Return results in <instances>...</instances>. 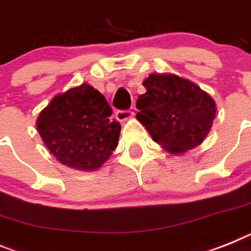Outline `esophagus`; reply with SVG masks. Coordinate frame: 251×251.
Returning a JSON list of instances; mask_svg holds the SVG:
<instances>
[{
    "instance_id": "1",
    "label": "esophagus",
    "mask_w": 251,
    "mask_h": 251,
    "mask_svg": "<svg viewBox=\"0 0 251 251\" xmlns=\"http://www.w3.org/2000/svg\"><path fill=\"white\" fill-rule=\"evenodd\" d=\"M133 115L134 113L132 110H117V113H115V118L119 122L128 121L130 118H133Z\"/></svg>"
}]
</instances>
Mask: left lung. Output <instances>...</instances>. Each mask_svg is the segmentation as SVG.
Wrapping results in <instances>:
<instances>
[{
  "instance_id": "8db88e82",
  "label": "left lung",
  "mask_w": 251,
  "mask_h": 251,
  "mask_svg": "<svg viewBox=\"0 0 251 251\" xmlns=\"http://www.w3.org/2000/svg\"><path fill=\"white\" fill-rule=\"evenodd\" d=\"M136 118L152 140L171 153H184L204 141L216 117V102L196 83L170 74L143 81Z\"/></svg>"
}]
</instances>
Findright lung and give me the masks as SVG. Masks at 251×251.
<instances>
[{
	"mask_svg": "<svg viewBox=\"0 0 251 251\" xmlns=\"http://www.w3.org/2000/svg\"><path fill=\"white\" fill-rule=\"evenodd\" d=\"M104 96L82 83L54 96L40 111L36 128L47 149L61 164L91 171L99 169L118 146L121 124Z\"/></svg>",
	"mask_w": 251,
	"mask_h": 251,
	"instance_id": "1",
	"label": "right lung"
}]
</instances>
